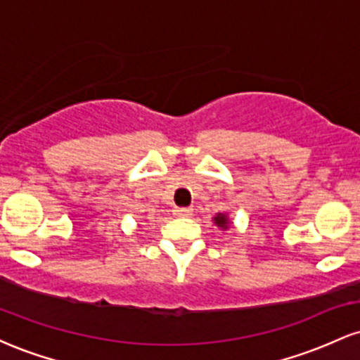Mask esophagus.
Returning <instances> with one entry per match:
<instances>
[{
    "label": "esophagus",
    "mask_w": 360,
    "mask_h": 360,
    "mask_svg": "<svg viewBox=\"0 0 360 360\" xmlns=\"http://www.w3.org/2000/svg\"><path fill=\"white\" fill-rule=\"evenodd\" d=\"M174 214L176 217H191L193 210L191 208H176Z\"/></svg>",
    "instance_id": "34e87169"
}]
</instances>
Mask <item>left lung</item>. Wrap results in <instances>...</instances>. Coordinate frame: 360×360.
<instances>
[{"label": "left lung", "mask_w": 360, "mask_h": 360, "mask_svg": "<svg viewBox=\"0 0 360 360\" xmlns=\"http://www.w3.org/2000/svg\"><path fill=\"white\" fill-rule=\"evenodd\" d=\"M214 223H217L218 226H221V229H229V220H226L225 214L218 213L217 217H214Z\"/></svg>", "instance_id": "obj_1"}]
</instances>
